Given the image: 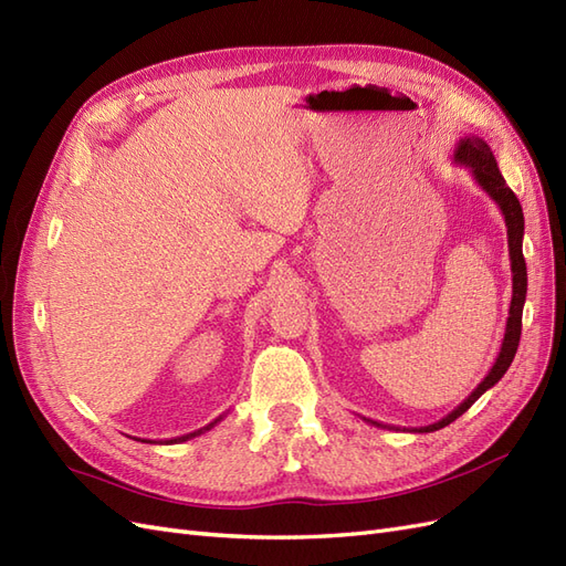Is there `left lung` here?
I'll return each mask as SVG.
<instances>
[{
	"mask_svg": "<svg viewBox=\"0 0 566 566\" xmlns=\"http://www.w3.org/2000/svg\"><path fill=\"white\" fill-rule=\"evenodd\" d=\"M453 163L465 167L472 175V179L479 184V188L499 205V210L503 212L505 227H507V248H510V271H512V300H510V312H507V323H505V335H503V345L499 356H495V364L486 373V378L474 387L470 397L455 406L447 418H441L427 427H418L413 432H437L441 427L451 424L455 418H460L465 410L482 397L486 389H491L495 382H499L505 370L510 368L512 358L517 354L520 345V335H522V310H524V300H526V262L522 254V238H524V214H522V205L517 196L512 193V188L505 184L499 163L493 158L491 146L479 139V136H462L453 150ZM375 427H382L375 420H366Z\"/></svg>",
	"mask_w": 566,
	"mask_h": 566,
	"instance_id": "1",
	"label": "left lung"
}]
</instances>
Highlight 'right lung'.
Segmentation results:
<instances>
[{
  "label": "right lung",
  "mask_w": 566,
  "mask_h": 566,
  "mask_svg": "<svg viewBox=\"0 0 566 566\" xmlns=\"http://www.w3.org/2000/svg\"><path fill=\"white\" fill-rule=\"evenodd\" d=\"M219 420H224V416H219L214 422H210L208 427H200V430H196V432H191V434H184V437H177V439H172V441H167V443H177V441H188V439H193V437H198V434H202V432H208V430H212V427L219 422Z\"/></svg>",
  "instance_id": "add662e5"
}]
</instances>
